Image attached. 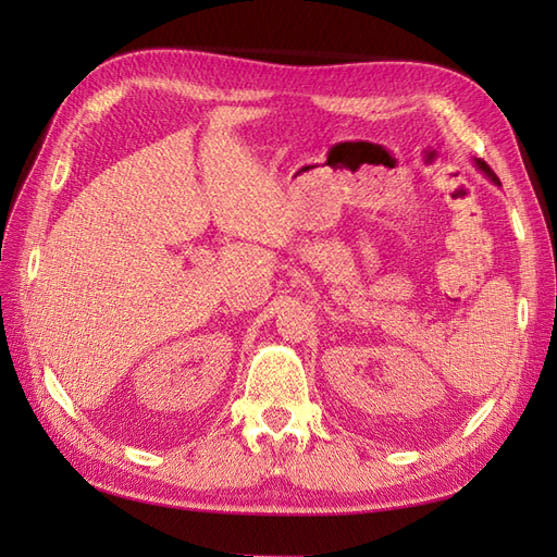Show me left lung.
Instances as JSON below:
<instances>
[{
    "label": "left lung",
    "instance_id": "8db88e82",
    "mask_svg": "<svg viewBox=\"0 0 557 557\" xmlns=\"http://www.w3.org/2000/svg\"><path fill=\"white\" fill-rule=\"evenodd\" d=\"M476 166H479V170H481V172H483L487 178H491L493 183H497V185H499V178H497V174H495V172L491 170V166H487L483 160H476Z\"/></svg>",
    "mask_w": 557,
    "mask_h": 557
}]
</instances>
